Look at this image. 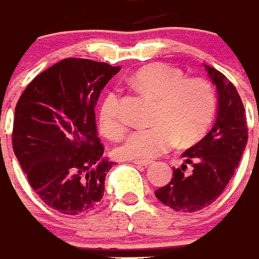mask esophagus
<instances>
[{
  "instance_id": "obj_1",
  "label": "esophagus",
  "mask_w": 259,
  "mask_h": 259,
  "mask_svg": "<svg viewBox=\"0 0 259 259\" xmlns=\"http://www.w3.org/2000/svg\"><path fill=\"white\" fill-rule=\"evenodd\" d=\"M134 163L138 165H142V167H147V165H150L152 162H150V160H134Z\"/></svg>"
}]
</instances>
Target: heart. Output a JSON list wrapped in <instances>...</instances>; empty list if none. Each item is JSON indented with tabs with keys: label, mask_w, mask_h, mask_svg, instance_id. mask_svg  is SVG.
Listing matches in <instances>:
<instances>
[{
	"label": "heart",
	"mask_w": 259,
	"mask_h": 259,
	"mask_svg": "<svg viewBox=\"0 0 259 259\" xmlns=\"http://www.w3.org/2000/svg\"><path fill=\"white\" fill-rule=\"evenodd\" d=\"M132 87L156 100L151 125L131 132L116 150L124 159L151 160L168 152L179 143L187 147L199 142L218 109V94L208 78L186 77L182 69L155 63L142 67L130 78ZM117 91L105 95L99 109V127L109 139H120L127 130L120 112Z\"/></svg>",
	"instance_id": "heart-1"
}]
</instances>
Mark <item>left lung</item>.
Masks as SVG:
<instances>
[{"label":"left lung","mask_w":259,"mask_h":259,"mask_svg":"<svg viewBox=\"0 0 259 259\" xmlns=\"http://www.w3.org/2000/svg\"><path fill=\"white\" fill-rule=\"evenodd\" d=\"M204 67L218 90L214 127L182 155L185 164L174 167L168 185L155 191V196L175 211H199L215 202L234 175L249 138L245 107L234 84L218 69ZM188 164L193 165L191 171H187Z\"/></svg>","instance_id":"obj_1"}]
</instances>
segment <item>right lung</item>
Returning a JSON list of instances; mask_svg holds the SVG:
<instances>
[{
  "label": "right lung",
  "mask_w": 259,
  "mask_h": 259,
  "mask_svg": "<svg viewBox=\"0 0 259 259\" xmlns=\"http://www.w3.org/2000/svg\"><path fill=\"white\" fill-rule=\"evenodd\" d=\"M88 59H64L29 82L16 105L12 143L30 187L61 214L92 210L112 162L103 158L95 107L120 71Z\"/></svg>",
  "instance_id": "obj_1"
}]
</instances>
